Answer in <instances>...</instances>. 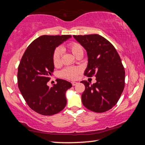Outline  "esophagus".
<instances>
[{"label":"esophagus","mask_w":145,"mask_h":145,"mask_svg":"<svg viewBox=\"0 0 145 145\" xmlns=\"http://www.w3.org/2000/svg\"><path fill=\"white\" fill-rule=\"evenodd\" d=\"M72 86H75V85L77 84V82H72Z\"/></svg>","instance_id":"34e87169"}]
</instances>
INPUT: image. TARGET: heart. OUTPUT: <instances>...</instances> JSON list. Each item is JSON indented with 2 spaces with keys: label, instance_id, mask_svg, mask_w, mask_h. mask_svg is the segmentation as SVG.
<instances>
[{
  "label": "heart",
  "instance_id": "heart-1",
  "mask_svg": "<svg viewBox=\"0 0 145 145\" xmlns=\"http://www.w3.org/2000/svg\"><path fill=\"white\" fill-rule=\"evenodd\" d=\"M67 48L72 52L73 55L77 57L78 55L83 54V48L79 43L77 42H71L67 44ZM62 51L60 48H56L53 54L52 61L55 67H58L61 64V57ZM81 72V70L78 67H67L60 72L61 77L70 80H74L77 78L78 75Z\"/></svg>",
  "mask_w": 145,
  "mask_h": 145
}]
</instances>
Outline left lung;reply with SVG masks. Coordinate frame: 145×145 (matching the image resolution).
<instances>
[{
    "instance_id": "left-lung-1",
    "label": "left lung",
    "mask_w": 145,
    "mask_h": 145,
    "mask_svg": "<svg viewBox=\"0 0 145 145\" xmlns=\"http://www.w3.org/2000/svg\"><path fill=\"white\" fill-rule=\"evenodd\" d=\"M87 51L88 64L84 75L96 77L92 85L86 80L82 94L83 105L90 111L104 112L117 104L125 87V72L114 46L99 34L73 35Z\"/></svg>"
}]
</instances>
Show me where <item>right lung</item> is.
I'll use <instances>...</instances> for the list:
<instances>
[{
    "label": "right lung",
    "mask_w": 145,
    "mask_h": 145,
    "mask_svg": "<svg viewBox=\"0 0 145 145\" xmlns=\"http://www.w3.org/2000/svg\"><path fill=\"white\" fill-rule=\"evenodd\" d=\"M71 37L41 36L28 46L21 59L17 73L18 88L29 107L38 114L51 116L67 105L66 91L72 84L60 78L52 88L46 84L54 69L52 56L56 47Z\"/></svg>",
    "instance_id": "1"
}]
</instances>
